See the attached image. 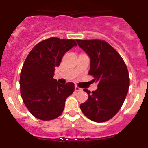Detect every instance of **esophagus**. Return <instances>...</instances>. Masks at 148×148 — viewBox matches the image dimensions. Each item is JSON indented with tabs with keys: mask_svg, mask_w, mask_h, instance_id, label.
Listing matches in <instances>:
<instances>
[{
	"mask_svg": "<svg viewBox=\"0 0 148 148\" xmlns=\"http://www.w3.org/2000/svg\"><path fill=\"white\" fill-rule=\"evenodd\" d=\"M75 91H76V92H78V91H82V89L79 88V87H77V86H75Z\"/></svg>",
	"mask_w": 148,
	"mask_h": 148,
	"instance_id": "1",
	"label": "esophagus"
}]
</instances>
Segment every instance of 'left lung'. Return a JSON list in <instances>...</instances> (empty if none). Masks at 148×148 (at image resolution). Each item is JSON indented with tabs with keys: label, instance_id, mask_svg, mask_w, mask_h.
Wrapping results in <instances>:
<instances>
[{
	"label": "left lung",
	"instance_id": "1",
	"mask_svg": "<svg viewBox=\"0 0 148 148\" xmlns=\"http://www.w3.org/2000/svg\"><path fill=\"white\" fill-rule=\"evenodd\" d=\"M76 42L90 57L89 74L98 83L97 90L92 92L84 89L88 99L80 108L90 120L104 122L113 118L125 101L130 86L127 68L117 51L104 40H76Z\"/></svg>",
	"mask_w": 148,
	"mask_h": 148
}]
</instances>
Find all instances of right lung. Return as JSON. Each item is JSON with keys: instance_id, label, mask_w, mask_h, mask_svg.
Wrapping results in <instances>:
<instances>
[{"instance_id": "add662e5", "label": "right lung", "mask_w": 148, "mask_h": 148, "mask_svg": "<svg viewBox=\"0 0 148 148\" xmlns=\"http://www.w3.org/2000/svg\"><path fill=\"white\" fill-rule=\"evenodd\" d=\"M74 40L50 38L34 47L26 58L20 76L21 95L31 114L44 121L61 116L65 101L75 90L72 82L59 84L53 78L63 56L73 47Z\"/></svg>"}]
</instances>
